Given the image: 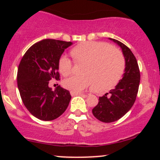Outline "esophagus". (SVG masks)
I'll list each match as a JSON object with an SVG mask.
<instances>
[{
  "label": "esophagus",
  "instance_id": "1",
  "mask_svg": "<svg viewBox=\"0 0 160 160\" xmlns=\"http://www.w3.org/2000/svg\"><path fill=\"white\" fill-rule=\"evenodd\" d=\"M71 95H72V96H74V95H83V93H82V92H73V91H71Z\"/></svg>",
  "mask_w": 160,
  "mask_h": 160
}]
</instances>
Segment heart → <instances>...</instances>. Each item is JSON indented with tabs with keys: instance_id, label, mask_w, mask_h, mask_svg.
<instances>
[{
	"instance_id": "obj_1",
	"label": "heart",
	"mask_w": 160,
	"mask_h": 160,
	"mask_svg": "<svg viewBox=\"0 0 160 160\" xmlns=\"http://www.w3.org/2000/svg\"><path fill=\"white\" fill-rule=\"evenodd\" d=\"M75 62H84L82 75L71 76L63 81L66 89L80 92L94 85L98 90H109L117 86L125 71V59L118 49L103 42L89 41L71 50ZM58 70L64 76L71 74L72 62L67 56L58 61Z\"/></svg>"
}]
</instances>
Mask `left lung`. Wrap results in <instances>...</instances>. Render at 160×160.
Masks as SVG:
<instances>
[{
  "label": "left lung",
  "mask_w": 160,
  "mask_h": 160,
  "mask_svg": "<svg viewBox=\"0 0 160 160\" xmlns=\"http://www.w3.org/2000/svg\"><path fill=\"white\" fill-rule=\"evenodd\" d=\"M122 49L126 68L122 80L113 89L99 97L98 104L92 109L95 118L104 122H112L120 120L131 109L136 99L140 71L135 56L126 45L119 40L109 38Z\"/></svg>",
  "instance_id": "8db88e82"
}]
</instances>
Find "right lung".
<instances>
[{
    "label": "right lung",
    "mask_w": 160,
    "mask_h": 160,
    "mask_svg": "<svg viewBox=\"0 0 160 160\" xmlns=\"http://www.w3.org/2000/svg\"><path fill=\"white\" fill-rule=\"evenodd\" d=\"M71 42L45 39L27 50L19 65L17 83L24 105L34 117L50 121L60 117L68 106L69 91L58 86L54 91L51 80H60L58 61Z\"/></svg>",
    "instance_id": "add662e5"
}]
</instances>
